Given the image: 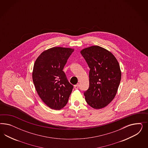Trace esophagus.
Here are the masks:
<instances>
[{
  "instance_id": "34e87169",
  "label": "esophagus",
  "mask_w": 148,
  "mask_h": 148,
  "mask_svg": "<svg viewBox=\"0 0 148 148\" xmlns=\"http://www.w3.org/2000/svg\"><path fill=\"white\" fill-rule=\"evenodd\" d=\"M79 84H76L75 85H74V88H75V90H77V89L79 88Z\"/></svg>"
}]
</instances>
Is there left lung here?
I'll use <instances>...</instances> for the list:
<instances>
[{
  "mask_svg": "<svg viewBox=\"0 0 148 148\" xmlns=\"http://www.w3.org/2000/svg\"><path fill=\"white\" fill-rule=\"evenodd\" d=\"M90 68L89 88L84 93L85 100L95 109L108 106L116 95L121 72L116 57L110 51L93 45L80 51Z\"/></svg>",
  "mask_w": 148,
  "mask_h": 148,
  "instance_id": "obj_1",
  "label": "left lung"
}]
</instances>
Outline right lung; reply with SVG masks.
<instances>
[{"label": "right lung", "instance_id": "add662e5", "mask_svg": "<svg viewBox=\"0 0 148 148\" xmlns=\"http://www.w3.org/2000/svg\"><path fill=\"white\" fill-rule=\"evenodd\" d=\"M74 49L55 47L43 51L37 58L32 73L39 97L49 108L60 110L67 103L73 86L63 69Z\"/></svg>", "mask_w": 148, "mask_h": 148}]
</instances>
